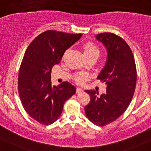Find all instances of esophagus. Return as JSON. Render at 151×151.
Instances as JSON below:
<instances>
[{"label":"esophagus","mask_w":151,"mask_h":151,"mask_svg":"<svg viewBox=\"0 0 151 151\" xmlns=\"http://www.w3.org/2000/svg\"><path fill=\"white\" fill-rule=\"evenodd\" d=\"M83 92V89L81 88H76V92L77 93H81Z\"/></svg>","instance_id":"obj_1"}]
</instances>
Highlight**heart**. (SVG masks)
Here are the masks:
<instances>
[{
	"instance_id": "b5f03b06",
	"label": "heart",
	"mask_w": 151,
	"mask_h": 151,
	"mask_svg": "<svg viewBox=\"0 0 151 151\" xmlns=\"http://www.w3.org/2000/svg\"><path fill=\"white\" fill-rule=\"evenodd\" d=\"M84 54L87 58L90 57H97L100 55V50L98 46L93 42H88L83 45ZM88 74L85 73H76L74 76V78L78 83H82L88 78Z\"/></svg>"
}]
</instances>
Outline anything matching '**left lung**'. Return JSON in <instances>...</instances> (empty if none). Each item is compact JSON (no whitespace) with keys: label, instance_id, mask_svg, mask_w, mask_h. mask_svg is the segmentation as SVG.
<instances>
[{"label":"left lung","instance_id":"1","mask_svg":"<svg viewBox=\"0 0 151 151\" xmlns=\"http://www.w3.org/2000/svg\"><path fill=\"white\" fill-rule=\"evenodd\" d=\"M95 36L108 52L106 64L97 77L107 85V92L99 96L96 90H85L90 96L85 112L94 124L105 126L118 119L129 107L136 86V65L130 47L122 37L112 33Z\"/></svg>","mask_w":151,"mask_h":151}]
</instances>
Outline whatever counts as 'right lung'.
<instances>
[{"label": "right lung", "instance_id": "obj_1", "mask_svg": "<svg viewBox=\"0 0 151 151\" xmlns=\"http://www.w3.org/2000/svg\"><path fill=\"white\" fill-rule=\"evenodd\" d=\"M81 37V33L48 30L37 36L25 51L18 74L19 96L27 114L40 124L55 122L65 102L75 94L71 83L52 87L50 78L52 67Z\"/></svg>", "mask_w": 151, "mask_h": 151}]
</instances>
